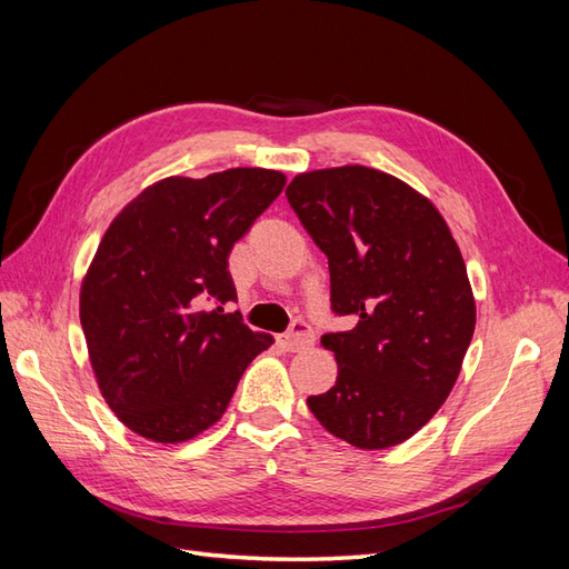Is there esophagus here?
<instances>
[{
  "label": "esophagus",
  "instance_id": "34e87169",
  "mask_svg": "<svg viewBox=\"0 0 569 569\" xmlns=\"http://www.w3.org/2000/svg\"><path fill=\"white\" fill-rule=\"evenodd\" d=\"M313 341H316V335L311 330V325H308L306 320H295L291 322V330L280 337V343L284 351L308 349V347H313Z\"/></svg>",
  "mask_w": 569,
  "mask_h": 569
}]
</instances>
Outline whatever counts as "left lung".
I'll return each mask as SVG.
<instances>
[{
  "mask_svg": "<svg viewBox=\"0 0 569 569\" xmlns=\"http://www.w3.org/2000/svg\"><path fill=\"white\" fill-rule=\"evenodd\" d=\"M287 199L327 256L332 313L353 318L322 337L339 375L308 408L356 449H389L432 420L458 380L475 332L468 268L432 201L382 170L301 173Z\"/></svg>",
  "mask_w": 569,
  "mask_h": 569,
  "instance_id": "obj_1",
  "label": "left lung"
}]
</instances>
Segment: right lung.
Returning a JSON list of instances; mask_svg holds the SVG:
<instances>
[{"mask_svg": "<svg viewBox=\"0 0 569 569\" xmlns=\"http://www.w3.org/2000/svg\"><path fill=\"white\" fill-rule=\"evenodd\" d=\"M284 182L266 168L166 178L109 226L82 280L80 322L101 396L134 435L159 443L201 435L272 343L222 303L237 301L234 242Z\"/></svg>", "mask_w": 569, "mask_h": 569, "instance_id": "1", "label": "right lung"}]
</instances>
